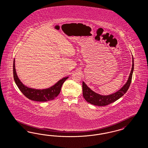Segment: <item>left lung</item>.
<instances>
[{
    "mask_svg": "<svg viewBox=\"0 0 148 148\" xmlns=\"http://www.w3.org/2000/svg\"><path fill=\"white\" fill-rule=\"evenodd\" d=\"M134 69V58H132V69L130 72V75L127 82L121 90H119L116 93L111 95H101L97 94L90 90L89 87H88V86L86 85L84 82H82L83 97L88 103L93 104L94 105L99 106H106L108 104H110L116 101L118 99L121 98L129 89L131 82Z\"/></svg>",
    "mask_w": 148,
    "mask_h": 148,
    "instance_id": "8db88e82",
    "label": "left lung"
}]
</instances>
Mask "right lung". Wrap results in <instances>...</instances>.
Returning <instances> with one entry per match:
<instances>
[{"mask_svg": "<svg viewBox=\"0 0 148 148\" xmlns=\"http://www.w3.org/2000/svg\"><path fill=\"white\" fill-rule=\"evenodd\" d=\"M14 59L13 64V73H14V80L15 81L18 88L21 91L27 98L33 101H47L52 100L60 93L61 87L63 82L66 80L68 77H66L58 81L55 85L47 89L44 90H36L32 88H28L24 85L21 81L19 79L17 75L15 66H14Z\"/></svg>", "mask_w": 148, "mask_h": 148, "instance_id": "right-lung-1", "label": "right lung"}]
</instances>
